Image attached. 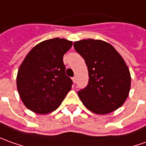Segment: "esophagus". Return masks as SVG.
<instances>
[{"label": "esophagus", "instance_id": "esophagus-1", "mask_svg": "<svg viewBox=\"0 0 146 146\" xmlns=\"http://www.w3.org/2000/svg\"><path fill=\"white\" fill-rule=\"evenodd\" d=\"M72 80H73V83H76V81H77V77H73V78H72Z\"/></svg>", "mask_w": 146, "mask_h": 146}]
</instances>
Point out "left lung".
<instances>
[{
	"label": "left lung",
	"mask_w": 146,
	"mask_h": 146,
	"mask_svg": "<svg viewBox=\"0 0 146 146\" xmlns=\"http://www.w3.org/2000/svg\"><path fill=\"white\" fill-rule=\"evenodd\" d=\"M73 46L88 67V86L78 91L84 106L97 114L117 110L127 99L131 86L129 69L122 56L102 40H81Z\"/></svg>",
	"instance_id": "1"
}]
</instances>
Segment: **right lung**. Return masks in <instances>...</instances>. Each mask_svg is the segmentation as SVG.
I'll use <instances>...</instances> for the list:
<instances>
[{"instance_id":"add662e5","label":"right lung","mask_w":146,"mask_h":146,"mask_svg":"<svg viewBox=\"0 0 146 146\" xmlns=\"http://www.w3.org/2000/svg\"><path fill=\"white\" fill-rule=\"evenodd\" d=\"M72 45V41L56 37L37 44L26 55L17 72V86L29 110L45 114L60 106L73 84L63 62Z\"/></svg>"}]
</instances>
